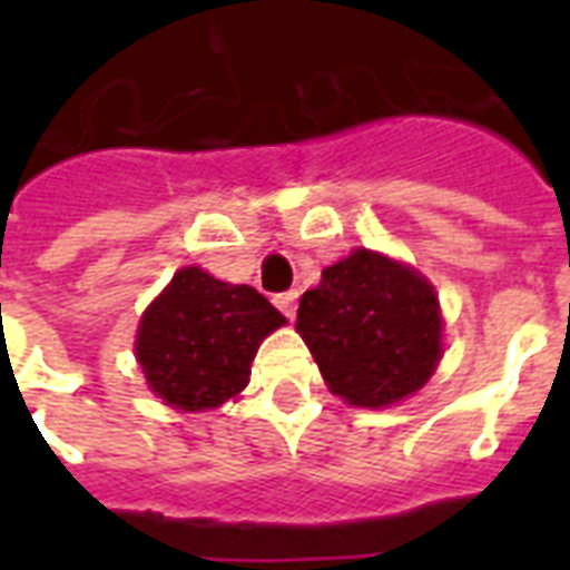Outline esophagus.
I'll list each match as a JSON object with an SVG mask.
<instances>
[{
  "mask_svg": "<svg viewBox=\"0 0 570 570\" xmlns=\"http://www.w3.org/2000/svg\"><path fill=\"white\" fill-rule=\"evenodd\" d=\"M272 302H275V307L284 313V316L295 320V302H298V293H295V289H289V293H277Z\"/></svg>",
  "mask_w": 570,
  "mask_h": 570,
  "instance_id": "esophagus-1",
  "label": "esophagus"
}]
</instances>
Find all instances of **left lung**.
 <instances>
[{
	"mask_svg": "<svg viewBox=\"0 0 570 570\" xmlns=\"http://www.w3.org/2000/svg\"><path fill=\"white\" fill-rule=\"evenodd\" d=\"M295 331L334 396L387 407L432 379L443 357L434 286L405 263L355 248L322 272L298 304Z\"/></svg>",
	"mask_w": 570,
	"mask_h": 570,
	"instance_id": "8db88e82",
	"label": "left lung"
}]
</instances>
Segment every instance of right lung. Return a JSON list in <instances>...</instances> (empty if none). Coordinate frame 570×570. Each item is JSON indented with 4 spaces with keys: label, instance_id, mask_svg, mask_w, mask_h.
<instances>
[{
    "label": "right lung",
    "instance_id": "1",
    "mask_svg": "<svg viewBox=\"0 0 570 570\" xmlns=\"http://www.w3.org/2000/svg\"><path fill=\"white\" fill-rule=\"evenodd\" d=\"M281 325L284 316L254 286L186 266L138 322L136 357L165 405L206 411L245 390L259 343Z\"/></svg>",
    "mask_w": 570,
    "mask_h": 570
}]
</instances>
